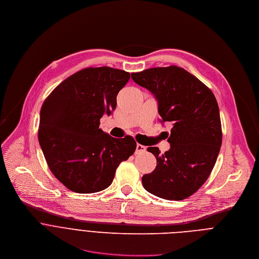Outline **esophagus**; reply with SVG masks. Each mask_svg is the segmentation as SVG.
<instances>
[{
  "label": "esophagus",
  "instance_id": "1",
  "mask_svg": "<svg viewBox=\"0 0 259 259\" xmlns=\"http://www.w3.org/2000/svg\"><path fill=\"white\" fill-rule=\"evenodd\" d=\"M147 148L141 144H137V148H136V153L137 154H140V153H143V152H146Z\"/></svg>",
  "mask_w": 259,
  "mask_h": 259
}]
</instances>
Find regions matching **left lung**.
Here are the masks:
<instances>
[{"instance_id":"left-lung-1","label":"left lung","mask_w":259,"mask_h":259,"mask_svg":"<svg viewBox=\"0 0 259 259\" xmlns=\"http://www.w3.org/2000/svg\"><path fill=\"white\" fill-rule=\"evenodd\" d=\"M132 78L156 98L161 122L174 125L168 151L147 149L157 165L143 176V186L157 197L184 200L208 179L219 156L223 133L217 99L209 88L176 65L132 73Z\"/></svg>"}]
</instances>
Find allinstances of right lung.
<instances>
[{
    "mask_svg": "<svg viewBox=\"0 0 259 259\" xmlns=\"http://www.w3.org/2000/svg\"><path fill=\"white\" fill-rule=\"evenodd\" d=\"M130 73L107 66L89 67L63 80L40 108L38 142L50 170L79 194L108 188L120 162L134 154L133 137L115 139L99 128L100 118L116 107Z\"/></svg>",
    "mask_w": 259,
    "mask_h": 259,
    "instance_id": "add662e5",
    "label": "right lung"
}]
</instances>
